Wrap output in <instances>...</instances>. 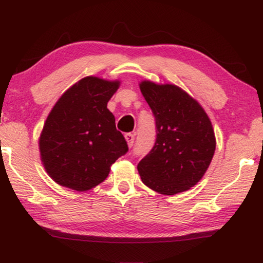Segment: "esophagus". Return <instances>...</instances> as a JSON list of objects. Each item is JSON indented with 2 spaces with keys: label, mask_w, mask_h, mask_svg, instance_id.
Returning <instances> with one entry per match:
<instances>
[{
  "label": "esophagus",
  "mask_w": 263,
  "mask_h": 263,
  "mask_svg": "<svg viewBox=\"0 0 263 263\" xmlns=\"http://www.w3.org/2000/svg\"><path fill=\"white\" fill-rule=\"evenodd\" d=\"M124 138H125V140H127L128 146L129 147H133V144H134V141H135L134 134H132V133H127V134L124 135Z\"/></svg>",
  "instance_id": "obj_1"
}]
</instances>
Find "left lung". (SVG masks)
I'll return each instance as SVG.
<instances>
[{
  "label": "left lung",
  "mask_w": 263,
  "mask_h": 263,
  "mask_svg": "<svg viewBox=\"0 0 263 263\" xmlns=\"http://www.w3.org/2000/svg\"><path fill=\"white\" fill-rule=\"evenodd\" d=\"M155 119L157 139L138 165L143 184L172 196L195 186L216 149L215 133L198 102L176 85L140 84Z\"/></svg>",
  "instance_id": "8db88e82"
}]
</instances>
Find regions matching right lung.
<instances>
[{
    "label": "right lung",
    "mask_w": 263,
    "mask_h": 263,
    "mask_svg": "<svg viewBox=\"0 0 263 263\" xmlns=\"http://www.w3.org/2000/svg\"><path fill=\"white\" fill-rule=\"evenodd\" d=\"M119 82L86 77L71 86L55 105L40 136V154L53 180L76 191L104 181L110 166L128 152L106 104Z\"/></svg>",
    "instance_id": "add662e5"
}]
</instances>
